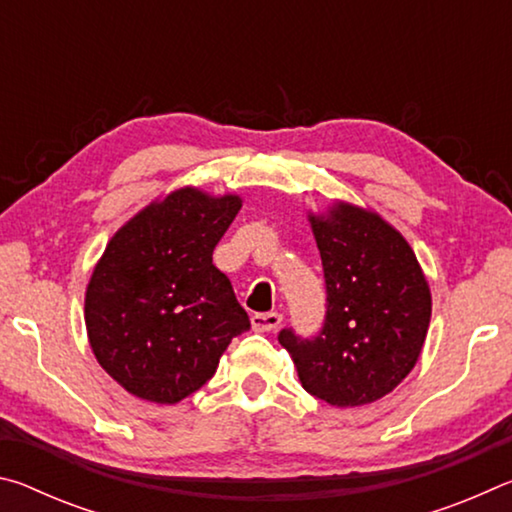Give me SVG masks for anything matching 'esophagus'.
I'll use <instances>...</instances> for the list:
<instances>
[{"label":"esophagus","mask_w":512,"mask_h":512,"mask_svg":"<svg viewBox=\"0 0 512 512\" xmlns=\"http://www.w3.org/2000/svg\"><path fill=\"white\" fill-rule=\"evenodd\" d=\"M250 323H253L255 332H273V329L280 327L282 314H277V311H268V314H255L253 318H250Z\"/></svg>","instance_id":"obj_1"}]
</instances>
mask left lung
Segmentation results:
<instances>
[{
    "instance_id": "8db88e82",
    "label": "left lung",
    "mask_w": 512,
    "mask_h": 512,
    "mask_svg": "<svg viewBox=\"0 0 512 512\" xmlns=\"http://www.w3.org/2000/svg\"><path fill=\"white\" fill-rule=\"evenodd\" d=\"M327 287L325 325L314 339L282 329L307 393L339 409L381 400L422 352L431 291L409 241L370 207L334 201L309 212Z\"/></svg>"
}]
</instances>
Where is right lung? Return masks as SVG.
<instances>
[{"instance_id": "add662e5", "label": "right lung", "mask_w": 512, "mask_h": 512, "mask_svg": "<svg viewBox=\"0 0 512 512\" xmlns=\"http://www.w3.org/2000/svg\"><path fill=\"white\" fill-rule=\"evenodd\" d=\"M241 196L198 187L155 198L112 235L85 289V329L99 366L140 400L178 404L210 379L250 329L212 253Z\"/></svg>"}]
</instances>
